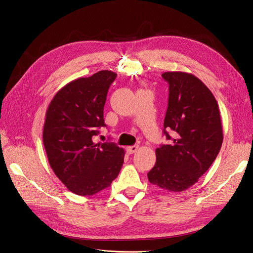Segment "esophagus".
I'll return each instance as SVG.
<instances>
[{
	"mask_svg": "<svg viewBox=\"0 0 253 253\" xmlns=\"http://www.w3.org/2000/svg\"><path fill=\"white\" fill-rule=\"evenodd\" d=\"M139 148V145H130V147H127V152L128 154H134L137 152Z\"/></svg>",
	"mask_w": 253,
	"mask_h": 253,
	"instance_id": "obj_1",
	"label": "esophagus"
}]
</instances>
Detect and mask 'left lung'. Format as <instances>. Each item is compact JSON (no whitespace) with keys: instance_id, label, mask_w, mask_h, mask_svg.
<instances>
[{"instance_id":"1","label":"left lung","mask_w":253,"mask_h":253,"mask_svg":"<svg viewBox=\"0 0 253 253\" xmlns=\"http://www.w3.org/2000/svg\"><path fill=\"white\" fill-rule=\"evenodd\" d=\"M162 77L169 84L164 134L171 141L156 149V164L148 178L161 189L182 192L205 173L220 151V114L212 92L196 76L166 72Z\"/></svg>"}]
</instances>
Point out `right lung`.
Segmentation results:
<instances>
[{
    "instance_id": "1",
    "label": "right lung",
    "mask_w": 253,
    "mask_h": 253,
    "mask_svg": "<svg viewBox=\"0 0 253 253\" xmlns=\"http://www.w3.org/2000/svg\"><path fill=\"white\" fill-rule=\"evenodd\" d=\"M117 74L100 71L63 86L52 98L43 130L50 167L72 193L92 196L111 185L125 152L114 142L93 141L105 126L103 106Z\"/></svg>"
}]
</instances>
